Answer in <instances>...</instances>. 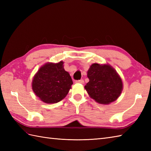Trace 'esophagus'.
<instances>
[{"mask_svg": "<svg viewBox=\"0 0 151 151\" xmlns=\"http://www.w3.org/2000/svg\"><path fill=\"white\" fill-rule=\"evenodd\" d=\"M76 83H78V84H84V80H79V81H76V82H75Z\"/></svg>", "mask_w": 151, "mask_h": 151, "instance_id": "34e87169", "label": "esophagus"}]
</instances>
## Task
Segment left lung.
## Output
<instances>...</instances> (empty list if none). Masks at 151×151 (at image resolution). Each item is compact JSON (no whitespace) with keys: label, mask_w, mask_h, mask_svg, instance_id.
Instances as JSON below:
<instances>
[{"label":"left lung","mask_w":151,"mask_h":151,"mask_svg":"<svg viewBox=\"0 0 151 151\" xmlns=\"http://www.w3.org/2000/svg\"><path fill=\"white\" fill-rule=\"evenodd\" d=\"M89 80L84 86L90 97L102 104L116 101L123 90L119 75L108 64L93 63L88 71Z\"/></svg>","instance_id":"obj_1"}]
</instances>
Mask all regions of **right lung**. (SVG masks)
Instances as JSON below:
<instances>
[{
    "instance_id": "right-lung-1",
    "label": "right lung",
    "mask_w": 151,
    "mask_h": 151,
    "mask_svg": "<svg viewBox=\"0 0 151 151\" xmlns=\"http://www.w3.org/2000/svg\"><path fill=\"white\" fill-rule=\"evenodd\" d=\"M72 78L63 68V62L47 63L40 67L32 83L34 93L47 104L57 103L71 88Z\"/></svg>"
}]
</instances>
